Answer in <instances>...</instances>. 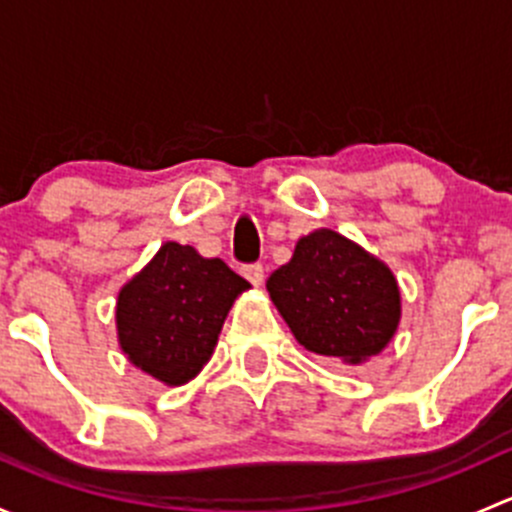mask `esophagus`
Wrapping results in <instances>:
<instances>
[{
	"mask_svg": "<svg viewBox=\"0 0 512 512\" xmlns=\"http://www.w3.org/2000/svg\"><path fill=\"white\" fill-rule=\"evenodd\" d=\"M242 275H245L247 282H252L255 287H260L262 280H265V267H262L260 262H255V265H245L242 267Z\"/></svg>",
	"mask_w": 512,
	"mask_h": 512,
	"instance_id": "34e87169",
	"label": "esophagus"
}]
</instances>
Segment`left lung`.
<instances>
[{
	"mask_svg": "<svg viewBox=\"0 0 512 512\" xmlns=\"http://www.w3.org/2000/svg\"><path fill=\"white\" fill-rule=\"evenodd\" d=\"M267 292L304 349L344 364L379 354L401 319L394 272L327 227L297 242L292 260L270 275Z\"/></svg>",
	"mask_w": 512,
	"mask_h": 512,
	"instance_id": "obj_1",
	"label": "left lung"
}]
</instances>
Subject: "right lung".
Listing matches in <instances>:
<instances>
[{
  "mask_svg": "<svg viewBox=\"0 0 512 512\" xmlns=\"http://www.w3.org/2000/svg\"><path fill=\"white\" fill-rule=\"evenodd\" d=\"M250 282L218 257L165 242L118 292L116 327L123 354L168 386L200 374L237 294Z\"/></svg>",
  "mask_w": 512,
  "mask_h": 512,
  "instance_id": "1",
  "label": "right lung"
}]
</instances>
